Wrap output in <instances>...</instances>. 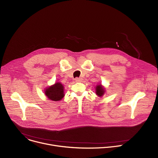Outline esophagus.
I'll list each match as a JSON object with an SVG mask.
<instances>
[{"mask_svg": "<svg viewBox=\"0 0 158 158\" xmlns=\"http://www.w3.org/2000/svg\"><path fill=\"white\" fill-rule=\"evenodd\" d=\"M75 80H76V82H81V81H82V79L81 78H79V77H76V79H75Z\"/></svg>", "mask_w": 158, "mask_h": 158, "instance_id": "esophagus-1", "label": "esophagus"}]
</instances>
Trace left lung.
<instances>
[{
    "label": "left lung",
    "mask_w": 158,
    "mask_h": 158,
    "mask_svg": "<svg viewBox=\"0 0 158 158\" xmlns=\"http://www.w3.org/2000/svg\"><path fill=\"white\" fill-rule=\"evenodd\" d=\"M96 93L98 96L102 97L105 93V88L101 84L98 85L96 87Z\"/></svg>",
    "instance_id": "obj_1"
}]
</instances>
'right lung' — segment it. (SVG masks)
<instances>
[{"label":"right lung","instance_id":"add662e5","mask_svg":"<svg viewBox=\"0 0 158 158\" xmlns=\"http://www.w3.org/2000/svg\"><path fill=\"white\" fill-rule=\"evenodd\" d=\"M45 94L48 98L53 101H59L64 96V85L60 82H56L45 89Z\"/></svg>","mask_w":158,"mask_h":158}]
</instances>
